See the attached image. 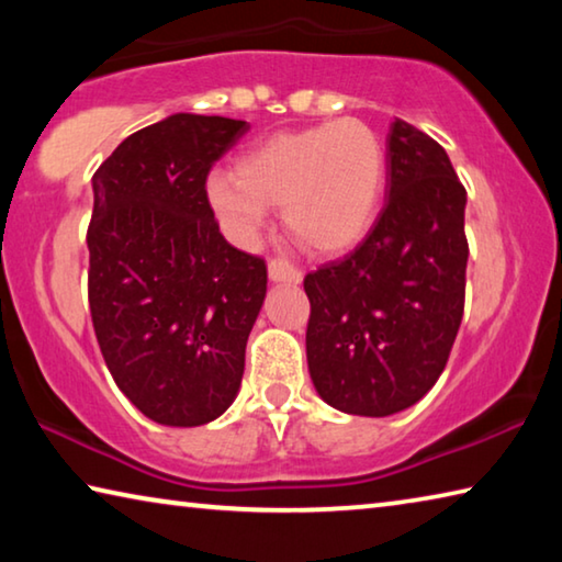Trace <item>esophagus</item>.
<instances>
[{
    "label": "esophagus",
    "instance_id": "obj_1",
    "mask_svg": "<svg viewBox=\"0 0 562 562\" xmlns=\"http://www.w3.org/2000/svg\"><path fill=\"white\" fill-rule=\"evenodd\" d=\"M268 274L272 282H288V284H300L302 282V272L297 268H292L290 262L284 260H270L268 262Z\"/></svg>",
    "mask_w": 562,
    "mask_h": 562
}]
</instances>
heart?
I'll return each instance as SVG.
<instances>
[{
	"label": "heart",
	"instance_id": "b5f03b06",
	"mask_svg": "<svg viewBox=\"0 0 562 562\" xmlns=\"http://www.w3.org/2000/svg\"><path fill=\"white\" fill-rule=\"evenodd\" d=\"M386 180V154L376 133L357 119L274 133L231 170L207 176L205 195L225 233L250 245L282 207V223L300 245L319 255L345 252L372 227Z\"/></svg>",
	"mask_w": 562,
	"mask_h": 562
}]
</instances>
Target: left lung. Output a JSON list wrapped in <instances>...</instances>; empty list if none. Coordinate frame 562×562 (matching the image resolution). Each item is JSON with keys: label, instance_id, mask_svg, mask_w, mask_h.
I'll return each mask as SVG.
<instances>
[{"label": "left lung", "instance_id": "1", "mask_svg": "<svg viewBox=\"0 0 562 562\" xmlns=\"http://www.w3.org/2000/svg\"><path fill=\"white\" fill-rule=\"evenodd\" d=\"M463 213L446 150L396 119L384 211L355 252L304 278L310 376L337 412L392 416L441 376L463 317Z\"/></svg>", "mask_w": 562, "mask_h": 562}]
</instances>
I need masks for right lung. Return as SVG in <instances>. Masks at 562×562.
<instances>
[{"mask_svg":"<svg viewBox=\"0 0 562 562\" xmlns=\"http://www.w3.org/2000/svg\"><path fill=\"white\" fill-rule=\"evenodd\" d=\"M247 128L173 113L131 133L91 178L93 329L113 382L156 424L203 426L240 392L268 268L225 240L205 178Z\"/></svg>","mask_w":562,"mask_h":562,"instance_id":"right-lung-1","label":"right lung"}]
</instances>
